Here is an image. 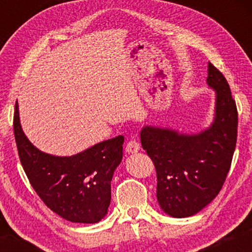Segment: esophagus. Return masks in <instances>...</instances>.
I'll return each instance as SVG.
<instances>
[{
	"label": "esophagus",
	"mask_w": 252,
	"mask_h": 252,
	"mask_svg": "<svg viewBox=\"0 0 252 252\" xmlns=\"http://www.w3.org/2000/svg\"><path fill=\"white\" fill-rule=\"evenodd\" d=\"M138 150H140V144H138V142H136V141L131 140L126 143V152L128 153V154H135V153H137Z\"/></svg>",
	"instance_id": "1"
}]
</instances>
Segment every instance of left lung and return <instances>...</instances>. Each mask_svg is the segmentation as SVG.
I'll return each mask as SVG.
<instances>
[{"label": "left lung", "instance_id": "obj_1", "mask_svg": "<svg viewBox=\"0 0 252 252\" xmlns=\"http://www.w3.org/2000/svg\"><path fill=\"white\" fill-rule=\"evenodd\" d=\"M207 84L216 91V114L209 129L196 135L144 126L141 144L156 169L160 207L175 218L190 217L220 192L237 142L238 112L227 80L209 63Z\"/></svg>", "mask_w": 252, "mask_h": 252}]
</instances>
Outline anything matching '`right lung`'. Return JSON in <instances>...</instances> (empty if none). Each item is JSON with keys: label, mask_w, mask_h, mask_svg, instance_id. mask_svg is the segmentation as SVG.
Here are the masks:
<instances>
[{"label": "right lung", "mask_w": 252, "mask_h": 252, "mask_svg": "<svg viewBox=\"0 0 252 252\" xmlns=\"http://www.w3.org/2000/svg\"><path fill=\"white\" fill-rule=\"evenodd\" d=\"M14 135L26 175L46 206L72 222L94 224L102 220L111 200L112 175L122 161V135L77 155L62 158L45 154L26 137L17 100Z\"/></svg>", "instance_id": "1"}]
</instances>
